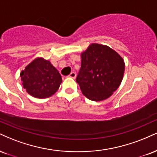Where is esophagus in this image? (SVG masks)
Listing matches in <instances>:
<instances>
[{
  "instance_id": "obj_1",
  "label": "esophagus",
  "mask_w": 157,
  "mask_h": 157,
  "mask_svg": "<svg viewBox=\"0 0 157 157\" xmlns=\"http://www.w3.org/2000/svg\"><path fill=\"white\" fill-rule=\"evenodd\" d=\"M69 77H71V78L75 79V78H76V73H75V72H71L70 75H69Z\"/></svg>"
}]
</instances>
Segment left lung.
Here are the masks:
<instances>
[{"instance_id": "obj_1", "label": "left lung", "mask_w": 157, "mask_h": 157, "mask_svg": "<svg viewBox=\"0 0 157 157\" xmlns=\"http://www.w3.org/2000/svg\"><path fill=\"white\" fill-rule=\"evenodd\" d=\"M81 58L76 82L82 94L96 101L109 98L122 81L125 69L123 58L113 49L99 44H90Z\"/></svg>"}]
</instances>
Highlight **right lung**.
Masks as SVG:
<instances>
[{
  "instance_id": "obj_1",
  "label": "right lung",
  "mask_w": 157,
  "mask_h": 157,
  "mask_svg": "<svg viewBox=\"0 0 157 157\" xmlns=\"http://www.w3.org/2000/svg\"><path fill=\"white\" fill-rule=\"evenodd\" d=\"M22 86L32 97L45 99L57 91L62 78L57 69L48 60L37 58L20 74Z\"/></svg>"
}]
</instances>
